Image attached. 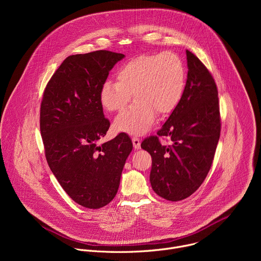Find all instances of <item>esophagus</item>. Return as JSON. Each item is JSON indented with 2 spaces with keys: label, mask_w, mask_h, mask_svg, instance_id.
<instances>
[{
  "label": "esophagus",
  "mask_w": 261,
  "mask_h": 261,
  "mask_svg": "<svg viewBox=\"0 0 261 261\" xmlns=\"http://www.w3.org/2000/svg\"><path fill=\"white\" fill-rule=\"evenodd\" d=\"M132 142H133V146L135 150H139L140 148V139L136 136H133L132 137Z\"/></svg>",
  "instance_id": "obj_1"
}]
</instances>
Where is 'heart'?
<instances>
[{"mask_svg": "<svg viewBox=\"0 0 261 261\" xmlns=\"http://www.w3.org/2000/svg\"><path fill=\"white\" fill-rule=\"evenodd\" d=\"M117 83L106 81L100 90L101 105L109 113L123 110L115 120L120 132L140 135L151 129L159 116H166L181 100L186 71L180 58L170 51L142 55L123 64L116 73Z\"/></svg>", "mask_w": 261, "mask_h": 261, "instance_id": "1", "label": "heart"}]
</instances>
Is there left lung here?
Wrapping results in <instances>:
<instances>
[{"label": "left lung", "mask_w": 261, "mask_h": 261, "mask_svg": "<svg viewBox=\"0 0 261 261\" xmlns=\"http://www.w3.org/2000/svg\"><path fill=\"white\" fill-rule=\"evenodd\" d=\"M188 75L178 105L157 132L146 137L141 148L152 156L150 180L162 198L178 201L192 195L205 179L220 138L221 118L216 83L207 68L191 51ZM161 136L170 146H162Z\"/></svg>", "instance_id": "left-lung-1"}]
</instances>
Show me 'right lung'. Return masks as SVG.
Masks as SVG:
<instances>
[{"label": "right lung", "instance_id": "add662e5", "mask_svg": "<svg viewBox=\"0 0 261 261\" xmlns=\"http://www.w3.org/2000/svg\"><path fill=\"white\" fill-rule=\"evenodd\" d=\"M124 57L108 50L69 56L41 101L40 131L48 166L65 192L88 208H100L115 198L133 148L126 133L98 143L110 126L100 90Z\"/></svg>", "mask_w": 261, "mask_h": 261}]
</instances>
